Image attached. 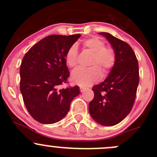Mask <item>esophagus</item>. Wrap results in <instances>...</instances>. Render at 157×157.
I'll use <instances>...</instances> for the list:
<instances>
[{
	"mask_svg": "<svg viewBox=\"0 0 157 157\" xmlns=\"http://www.w3.org/2000/svg\"><path fill=\"white\" fill-rule=\"evenodd\" d=\"M80 92H81V93H83V92L86 91V89L85 88V87H83V86H80Z\"/></svg>",
	"mask_w": 157,
	"mask_h": 157,
	"instance_id": "34e87169",
	"label": "esophagus"
}]
</instances>
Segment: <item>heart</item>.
Wrapping results in <instances>:
<instances>
[{"mask_svg":"<svg viewBox=\"0 0 157 157\" xmlns=\"http://www.w3.org/2000/svg\"><path fill=\"white\" fill-rule=\"evenodd\" d=\"M83 46L86 51L93 53L90 64L93 67L88 69H77L73 73L71 80L74 83L80 86H87L100 78L102 74L100 69L105 72L113 66L115 54L112 49L105 47V42L102 39L97 37L85 39L83 42ZM77 47L75 45H71L65 55L66 63L71 68L77 67Z\"/></svg>","mask_w":157,"mask_h":157,"instance_id":"obj_1","label":"heart"}]
</instances>
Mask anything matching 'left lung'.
<instances>
[{"instance_id":"left-lung-1","label":"left lung","mask_w":157,"mask_h":157,"mask_svg":"<svg viewBox=\"0 0 157 157\" xmlns=\"http://www.w3.org/2000/svg\"><path fill=\"white\" fill-rule=\"evenodd\" d=\"M99 34L112 45L115 63L106 79L93 86L89 112L98 124L112 126L121 122L134 105L139 83L138 61L128 43L108 33Z\"/></svg>"}]
</instances>
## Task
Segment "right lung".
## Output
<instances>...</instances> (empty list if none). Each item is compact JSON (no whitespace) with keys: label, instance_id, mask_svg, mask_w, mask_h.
Segmentation results:
<instances>
[{"label":"right lung","instance_id":"add662e5","mask_svg":"<svg viewBox=\"0 0 157 157\" xmlns=\"http://www.w3.org/2000/svg\"><path fill=\"white\" fill-rule=\"evenodd\" d=\"M81 36L52 35L33 45L20 69V91L31 116L42 124H54L67 115L71 102L80 94L78 86L60 88L70 72L67 51Z\"/></svg>","mask_w":157,"mask_h":157}]
</instances>
